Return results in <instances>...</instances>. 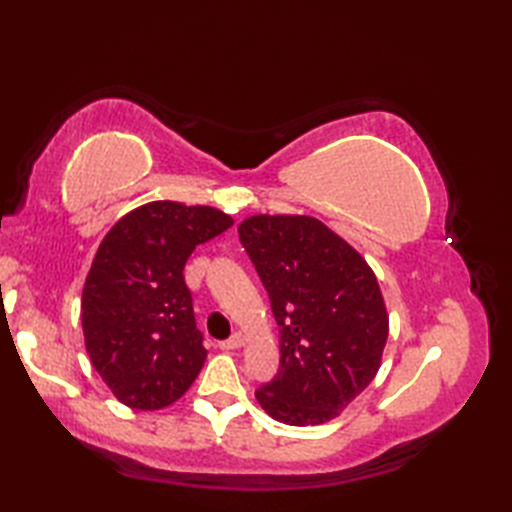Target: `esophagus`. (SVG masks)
Here are the masks:
<instances>
[{
    "label": "esophagus",
    "mask_w": 512,
    "mask_h": 512,
    "mask_svg": "<svg viewBox=\"0 0 512 512\" xmlns=\"http://www.w3.org/2000/svg\"><path fill=\"white\" fill-rule=\"evenodd\" d=\"M244 343H246V336L242 332H235L231 339L222 341L220 347H222V350H226V352H233V350H239V347H244Z\"/></svg>",
    "instance_id": "1"
}]
</instances>
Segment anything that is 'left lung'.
I'll use <instances>...</instances> for the list:
<instances>
[{
	"label": "left lung",
	"mask_w": 512,
	"mask_h": 512,
	"mask_svg": "<svg viewBox=\"0 0 512 512\" xmlns=\"http://www.w3.org/2000/svg\"><path fill=\"white\" fill-rule=\"evenodd\" d=\"M239 239L279 323V374L257 402L292 427L341 411L376 378L389 314L372 266L310 215H250Z\"/></svg>",
	"instance_id": "left-lung-1"
}]
</instances>
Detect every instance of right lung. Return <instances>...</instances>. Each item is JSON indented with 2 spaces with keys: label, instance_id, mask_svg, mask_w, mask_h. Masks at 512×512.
Masks as SVG:
<instances>
[{
  "label": "right lung",
  "instance_id": "right-lung-1",
  "mask_svg": "<svg viewBox=\"0 0 512 512\" xmlns=\"http://www.w3.org/2000/svg\"><path fill=\"white\" fill-rule=\"evenodd\" d=\"M233 226L215 206L147 202L125 213L96 250L81 297L92 367L123 405L156 411L187 394L206 361L184 264Z\"/></svg>",
  "mask_w": 512,
  "mask_h": 512
}]
</instances>
